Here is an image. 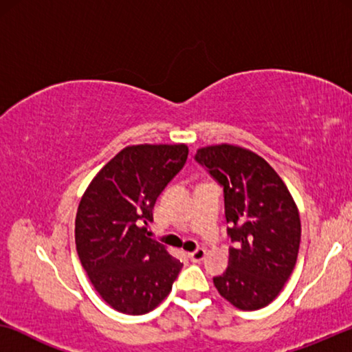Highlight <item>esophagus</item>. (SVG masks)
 Listing matches in <instances>:
<instances>
[{
    "instance_id": "esophagus-1",
    "label": "esophagus",
    "mask_w": 352,
    "mask_h": 352,
    "mask_svg": "<svg viewBox=\"0 0 352 352\" xmlns=\"http://www.w3.org/2000/svg\"><path fill=\"white\" fill-rule=\"evenodd\" d=\"M205 256H206V250H205V248H197L195 252L189 253L190 261H194V263H197V261H201V259H204Z\"/></svg>"
}]
</instances>
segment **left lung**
Here are the masks:
<instances>
[{"label": "left lung", "mask_w": 352, "mask_h": 352, "mask_svg": "<svg viewBox=\"0 0 352 352\" xmlns=\"http://www.w3.org/2000/svg\"><path fill=\"white\" fill-rule=\"evenodd\" d=\"M195 162L223 187L234 243L214 287L239 309H261L276 300L296 264L301 223L295 201L272 166L247 148L205 147Z\"/></svg>", "instance_id": "8db88e82"}]
</instances>
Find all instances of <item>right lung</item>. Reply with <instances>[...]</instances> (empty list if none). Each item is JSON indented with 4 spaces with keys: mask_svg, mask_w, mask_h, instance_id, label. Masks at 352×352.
<instances>
[{
    "mask_svg": "<svg viewBox=\"0 0 352 352\" xmlns=\"http://www.w3.org/2000/svg\"><path fill=\"white\" fill-rule=\"evenodd\" d=\"M189 148L131 146L98 173L80 201L75 243L102 300L123 314L152 311L171 292L182 263L151 239L158 195L186 165Z\"/></svg>",
    "mask_w": 352,
    "mask_h": 352,
    "instance_id": "right-lung-1",
    "label": "right lung"
}]
</instances>
